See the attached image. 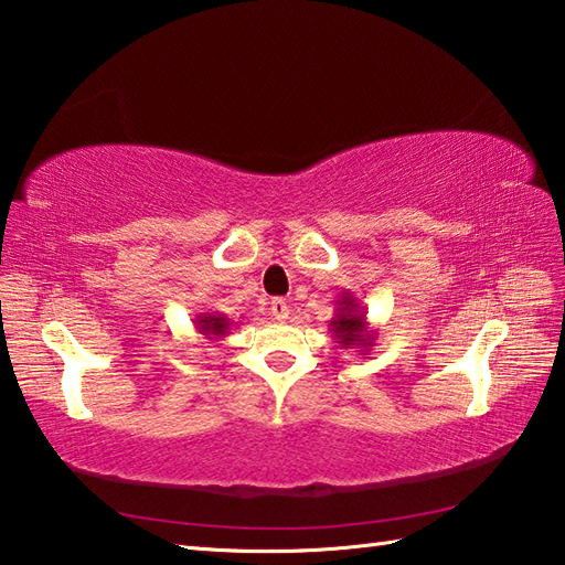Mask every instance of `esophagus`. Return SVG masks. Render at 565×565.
<instances>
[{"label":"esophagus","instance_id":"obj_1","mask_svg":"<svg viewBox=\"0 0 565 565\" xmlns=\"http://www.w3.org/2000/svg\"><path fill=\"white\" fill-rule=\"evenodd\" d=\"M270 315L278 319V321H287V319H290V305H287L285 299L275 297L273 302H270Z\"/></svg>","mask_w":565,"mask_h":565}]
</instances>
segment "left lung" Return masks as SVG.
I'll return each mask as SVG.
<instances>
[{"label":"left lung","instance_id":"obj_1","mask_svg":"<svg viewBox=\"0 0 565 565\" xmlns=\"http://www.w3.org/2000/svg\"><path fill=\"white\" fill-rule=\"evenodd\" d=\"M335 343H341V348H360L362 353L374 345V338H377V331L372 329L365 309L360 307L358 299L345 292L341 299H335V311L333 319L329 321Z\"/></svg>","mask_w":565,"mask_h":565}]
</instances>
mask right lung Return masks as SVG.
Here are the masks:
<instances>
[{
  "label": "right lung",
  "instance_id": "right-lung-1",
  "mask_svg": "<svg viewBox=\"0 0 565 565\" xmlns=\"http://www.w3.org/2000/svg\"><path fill=\"white\" fill-rule=\"evenodd\" d=\"M193 323L198 333H203L210 341H220L232 329V319L227 315H220V311H200Z\"/></svg>",
  "mask_w": 565,
  "mask_h": 565
}]
</instances>
